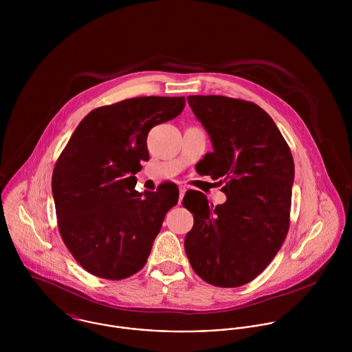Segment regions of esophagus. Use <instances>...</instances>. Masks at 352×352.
Listing matches in <instances>:
<instances>
[{"label":"esophagus","instance_id":"esophagus-1","mask_svg":"<svg viewBox=\"0 0 352 352\" xmlns=\"http://www.w3.org/2000/svg\"><path fill=\"white\" fill-rule=\"evenodd\" d=\"M179 191H180V197H179V203H180V201H183V198H184V194L187 192V188L182 186V187L179 188Z\"/></svg>","mask_w":352,"mask_h":352}]
</instances>
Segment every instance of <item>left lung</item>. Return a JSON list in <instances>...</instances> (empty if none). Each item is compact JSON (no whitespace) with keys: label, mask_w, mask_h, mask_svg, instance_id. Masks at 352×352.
Instances as JSON below:
<instances>
[{"label":"left lung","mask_w":352,"mask_h":352,"mask_svg":"<svg viewBox=\"0 0 352 352\" xmlns=\"http://www.w3.org/2000/svg\"><path fill=\"white\" fill-rule=\"evenodd\" d=\"M187 100L212 144L197 170L219 179L228 199L214 208L201 192L186 194L194 226L184 248L204 282L239 287L271 263L287 236L293 155L272 118L251 101L214 95Z\"/></svg>","instance_id":"left-lung-1"}]
</instances>
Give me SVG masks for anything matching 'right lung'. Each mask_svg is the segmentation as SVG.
<instances>
[{
  "instance_id": "right-lung-1",
  "label": "right lung",
  "mask_w": 352,
  "mask_h": 352,
  "mask_svg": "<svg viewBox=\"0 0 352 352\" xmlns=\"http://www.w3.org/2000/svg\"><path fill=\"white\" fill-rule=\"evenodd\" d=\"M184 98L145 96L91 111L77 126L52 172L51 188L62 240L95 276L120 280L138 272L179 201L175 184L135 191L148 134L182 113Z\"/></svg>"
}]
</instances>
